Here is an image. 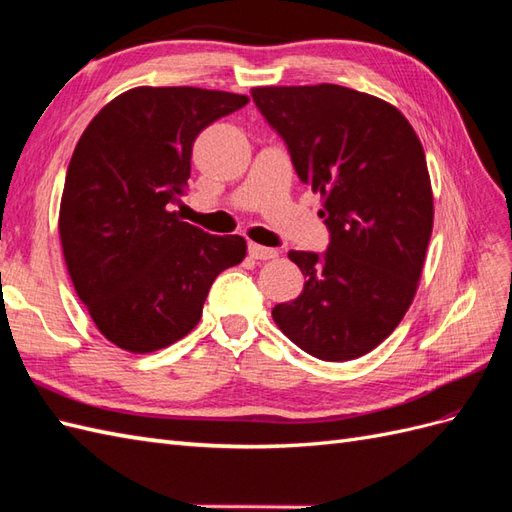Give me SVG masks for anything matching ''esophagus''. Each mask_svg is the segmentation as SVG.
<instances>
[{
	"mask_svg": "<svg viewBox=\"0 0 512 512\" xmlns=\"http://www.w3.org/2000/svg\"><path fill=\"white\" fill-rule=\"evenodd\" d=\"M248 255L253 259H274L279 257L277 248H268V246H261V244H248Z\"/></svg>",
	"mask_w": 512,
	"mask_h": 512,
	"instance_id": "1",
	"label": "esophagus"
}]
</instances>
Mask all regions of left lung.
<instances>
[{
    "label": "left lung",
    "instance_id": "1",
    "mask_svg": "<svg viewBox=\"0 0 512 512\" xmlns=\"http://www.w3.org/2000/svg\"><path fill=\"white\" fill-rule=\"evenodd\" d=\"M251 95L300 181L322 194L331 233L322 255L287 253L307 281L272 318L316 359L368 355L400 324L422 277L435 214L422 142L398 108L346 86Z\"/></svg>",
    "mask_w": 512,
    "mask_h": 512
}]
</instances>
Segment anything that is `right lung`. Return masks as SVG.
Wrapping results in <instances>:
<instances>
[{"label":"right lung","mask_w":512,"mask_h":512,"mask_svg":"<svg viewBox=\"0 0 512 512\" xmlns=\"http://www.w3.org/2000/svg\"><path fill=\"white\" fill-rule=\"evenodd\" d=\"M246 103L225 90L140 86L84 129L58 229L75 292L114 346L144 355L186 337L214 279L244 259L242 235H209L173 205L196 136Z\"/></svg>","instance_id":"1"}]
</instances>
